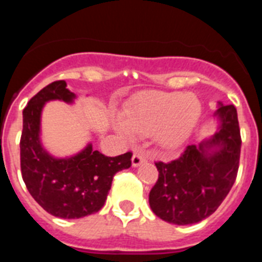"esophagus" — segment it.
<instances>
[{"label": "esophagus", "mask_w": 262, "mask_h": 262, "mask_svg": "<svg viewBox=\"0 0 262 262\" xmlns=\"http://www.w3.org/2000/svg\"><path fill=\"white\" fill-rule=\"evenodd\" d=\"M144 161H145V157L143 156L142 154H134L133 159H131V163H133L134 168H136V166H139V165H142Z\"/></svg>", "instance_id": "obj_1"}]
</instances>
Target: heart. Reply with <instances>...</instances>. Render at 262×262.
I'll return each mask as SVG.
<instances>
[{
	"instance_id": "heart-1",
	"label": "heart",
	"mask_w": 262,
	"mask_h": 262,
	"mask_svg": "<svg viewBox=\"0 0 262 262\" xmlns=\"http://www.w3.org/2000/svg\"><path fill=\"white\" fill-rule=\"evenodd\" d=\"M202 115V103L194 94L147 92L134 97L124 117L114 118V128L128 142L154 135L163 151L174 152L190 138Z\"/></svg>"
}]
</instances>
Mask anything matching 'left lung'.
Wrapping results in <instances>:
<instances>
[{
  "label": "left lung",
  "instance_id": "1",
  "mask_svg": "<svg viewBox=\"0 0 262 262\" xmlns=\"http://www.w3.org/2000/svg\"><path fill=\"white\" fill-rule=\"evenodd\" d=\"M214 119L212 135L187 145L173 161L156 163L159 178L149 191V206L168 223L186 226L206 219L235 182L242 148L236 107L217 102Z\"/></svg>",
  "mask_w": 262,
  "mask_h": 262
}]
</instances>
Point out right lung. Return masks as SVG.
Instances as JSON below:
<instances>
[{
	"label": "right lung",
	"instance_id": "right-lung-1",
	"mask_svg": "<svg viewBox=\"0 0 262 262\" xmlns=\"http://www.w3.org/2000/svg\"><path fill=\"white\" fill-rule=\"evenodd\" d=\"M77 96L64 80L47 85L23 110L20 170L27 190L51 215L78 219L102 209L115 173L131 166L133 154L105 156L88 143L71 156H53L41 142V113L46 103L73 105Z\"/></svg>",
	"mask_w": 262,
	"mask_h": 262
}]
</instances>
